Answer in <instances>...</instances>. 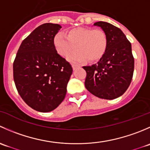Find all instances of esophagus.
<instances>
[{
  "label": "esophagus",
  "mask_w": 150,
  "mask_h": 150,
  "mask_svg": "<svg viewBox=\"0 0 150 150\" xmlns=\"http://www.w3.org/2000/svg\"><path fill=\"white\" fill-rule=\"evenodd\" d=\"M72 69H73V70H75V69L78 68V66L76 65V64H72Z\"/></svg>",
  "instance_id": "esophagus-1"
}]
</instances>
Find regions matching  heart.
<instances>
[{
    "mask_svg": "<svg viewBox=\"0 0 150 150\" xmlns=\"http://www.w3.org/2000/svg\"><path fill=\"white\" fill-rule=\"evenodd\" d=\"M56 50L62 57H69L72 62H91L100 59L108 47V38L103 30L89 28H77L69 30L66 36L57 34L54 38Z\"/></svg>",
    "mask_w": 150,
    "mask_h": 150,
    "instance_id": "b5f03b06",
    "label": "heart"
}]
</instances>
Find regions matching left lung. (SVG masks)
Masks as SVG:
<instances>
[{
  "instance_id": "obj_1",
  "label": "left lung",
  "mask_w": 150,
  "mask_h": 150,
  "mask_svg": "<svg viewBox=\"0 0 150 150\" xmlns=\"http://www.w3.org/2000/svg\"><path fill=\"white\" fill-rule=\"evenodd\" d=\"M100 27L108 38L106 53L96 64L85 66V86L90 93L104 99L122 96L130 86L134 69L131 44L120 29L105 22L93 24Z\"/></svg>"
}]
</instances>
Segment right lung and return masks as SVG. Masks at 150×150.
<instances>
[{
    "instance_id": "right-lung-1",
    "label": "right lung",
    "mask_w": 150,
    "mask_h": 150,
    "mask_svg": "<svg viewBox=\"0 0 150 150\" xmlns=\"http://www.w3.org/2000/svg\"><path fill=\"white\" fill-rule=\"evenodd\" d=\"M62 28L45 23L22 41L13 64L15 86L31 108L48 112L64 100L72 73L70 64L57 53L54 38Z\"/></svg>"
}]
</instances>
